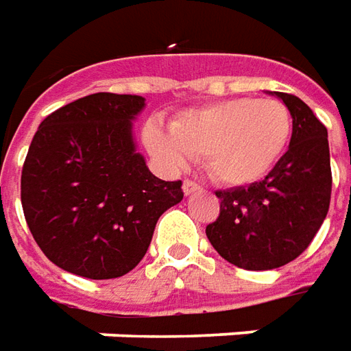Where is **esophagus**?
Instances as JSON below:
<instances>
[{
	"mask_svg": "<svg viewBox=\"0 0 351 351\" xmlns=\"http://www.w3.org/2000/svg\"><path fill=\"white\" fill-rule=\"evenodd\" d=\"M199 191H202V187H200L197 181H193V180L183 181V193H185V195H193V193H199Z\"/></svg>",
	"mask_w": 351,
	"mask_h": 351,
	"instance_id": "esophagus-1",
	"label": "esophagus"
}]
</instances>
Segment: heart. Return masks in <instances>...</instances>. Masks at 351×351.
Returning a JSON list of instances; mask_svg holds the SVG:
<instances>
[{
	"label": "heart",
	"mask_w": 351,
	"mask_h": 351,
	"mask_svg": "<svg viewBox=\"0 0 351 351\" xmlns=\"http://www.w3.org/2000/svg\"><path fill=\"white\" fill-rule=\"evenodd\" d=\"M291 137L292 114L279 99H223L176 114L168 130L156 122L145 128L149 151L166 166L202 156L208 173L229 187L263 180Z\"/></svg>",
	"instance_id": "heart-1"
}]
</instances>
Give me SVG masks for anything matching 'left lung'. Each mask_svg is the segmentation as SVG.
<instances>
[{"label": "left lung", "mask_w": 351, "mask_h": 351, "mask_svg": "<svg viewBox=\"0 0 351 351\" xmlns=\"http://www.w3.org/2000/svg\"><path fill=\"white\" fill-rule=\"evenodd\" d=\"M273 95L292 114L289 151L262 181L216 191L219 216L206 226L217 254L250 271L296 260L327 217L332 189L327 128L296 95Z\"/></svg>", "instance_id": "obj_1"}]
</instances>
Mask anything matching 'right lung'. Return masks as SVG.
Masks as SVG:
<instances>
[{
    "mask_svg": "<svg viewBox=\"0 0 351 351\" xmlns=\"http://www.w3.org/2000/svg\"><path fill=\"white\" fill-rule=\"evenodd\" d=\"M139 95L93 93L60 106L34 135L21 178L24 217L55 265L88 279L132 271L181 181L152 176L135 151Z\"/></svg>",
    "mask_w": 351,
    "mask_h": 351,
    "instance_id": "add662e5",
    "label": "right lung"
}]
</instances>
